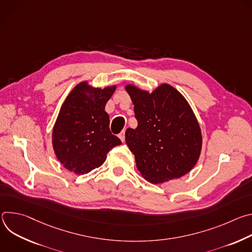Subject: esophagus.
<instances>
[{"label": "esophagus", "instance_id": "1", "mask_svg": "<svg viewBox=\"0 0 252 252\" xmlns=\"http://www.w3.org/2000/svg\"><path fill=\"white\" fill-rule=\"evenodd\" d=\"M119 137L121 138V140H122L123 142L126 140V130H125V129L121 131V133L119 134Z\"/></svg>", "mask_w": 252, "mask_h": 252}]
</instances>
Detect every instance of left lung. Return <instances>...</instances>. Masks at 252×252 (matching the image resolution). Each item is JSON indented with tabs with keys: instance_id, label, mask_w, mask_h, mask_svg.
Returning a JSON list of instances; mask_svg holds the SVG:
<instances>
[{
	"instance_id": "left-lung-1",
	"label": "left lung",
	"mask_w": 252,
	"mask_h": 252,
	"mask_svg": "<svg viewBox=\"0 0 252 252\" xmlns=\"http://www.w3.org/2000/svg\"><path fill=\"white\" fill-rule=\"evenodd\" d=\"M134 105L137 127L127 128L126 142L136 167L152 184L187 174L198 160L202 137L197 120L187 99L163 84L152 94L126 87Z\"/></svg>"
}]
</instances>
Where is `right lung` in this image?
Returning <instances> with one entry per match:
<instances>
[{
    "label": "right lung",
    "instance_id": "add662e5",
    "mask_svg": "<svg viewBox=\"0 0 252 252\" xmlns=\"http://www.w3.org/2000/svg\"><path fill=\"white\" fill-rule=\"evenodd\" d=\"M116 87L94 89L83 82L66 96L53 129V147L61 163L77 174L100 166L106 154L122 145L110 130L104 111Z\"/></svg>",
    "mask_w": 252,
    "mask_h": 252
}]
</instances>
